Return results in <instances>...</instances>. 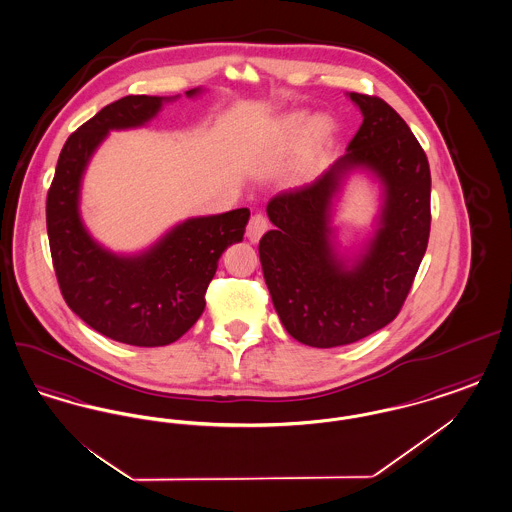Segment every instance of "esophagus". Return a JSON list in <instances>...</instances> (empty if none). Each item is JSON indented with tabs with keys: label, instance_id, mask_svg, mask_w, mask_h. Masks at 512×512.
Segmentation results:
<instances>
[{
	"label": "esophagus",
	"instance_id": "1",
	"mask_svg": "<svg viewBox=\"0 0 512 512\" xmlns=\"http://www.w3.org/2000/svg\"><path fill=\"white\" fill-rule=\"evenodd\" d=\"M268 230V220L261 215V213H257V215H253L251 220H249V224H247V240L249 242H253V244H257L259 240H261V236L265 234Z\"/></svg>",
	"mask_w": 512,
	"mask_h": 512
}]
</instances>
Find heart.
Instances as JSON below:
<instances>
[{
    "label": "heart",
    "mask_w": 512,
    "mask_h": 512,
    "mask_svg": "<svg viewBox=\"0 0 512 512\" xmlns=\"http://www.w3.org/2000/svg\"><path fill=\"white\" fill-rule=\"evenodd\" d=\"M336 134V122L326 115L317 113L309 117L305 111H293L280 122L278 130V153H290L299 144V159L293 172V180L299 182L309 176L318 157L330 146Z\"/></svg>",
    "instance_id": "heart-1"
}]
</instances>
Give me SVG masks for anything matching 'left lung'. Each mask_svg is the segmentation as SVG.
<instances>
[{
	"instance_id": "obj_1",
	"label": "left lung",
	"mask_w": 512,
	"mask_h": 512,
	"mask_svg": "<svg viewBox=\"0 0 512 512\" xmlns=\"http://www.w3.org/2000/svg\"><path fill=\"white\" fill-rule=\"evenodd\" d=\"M363 124L347 153L315 182L278 194L267 215L276 226L259 242L274 309L288 334L311 347L363 340L399 315L430 238V165L411 128L384 99L349 94ZM353 170L383 184L379 228L357 260L339 257L333 199Z\"/></svg>"
}]
</instances>
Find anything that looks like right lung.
Masks as SVG:
<instances>
[{"mask_svg":"<svg viewBox=\"0 0 512 512\" xmlns=\"http://www.w3.org/2000/svg\"><path fill=\"white\" fill-rule=\"evenodd\" d=\"M201 88L188 90L195 98ZM174 98L126 96L103 107L61 149L46 201L49 249L61 293L74 315L111 340L159 347L184 336L205 309L220 255L244 240L249 209L195 217L138 255L98 244L80 217L86 167L111 130L138 128Z\"/></svg>","mask_w":512,"mask_h":512,"instance_id":"right-lung-1","label":"right lung"}]
</instances>
